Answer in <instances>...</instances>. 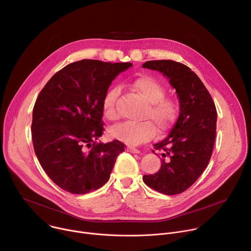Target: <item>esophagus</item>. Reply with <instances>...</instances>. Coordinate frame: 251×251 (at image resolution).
<instances>
[{
	"label": "esophagus",
	"mask_w": 251,
	"mask_h": 251,
	"mask_svg": "<svg viewBox=\"0 0 251 251\" xmlns=\"http://www.w3.org/2000/svg\"><path fill=\"white\" fill-rule=\"evenodd\" d=\"M127 151H130V152H132V153H140V150H138V149H136V148H134V147H128V148H127Z\"/></svg>",
	"instance_id": "esophagus-1"
}]
</instances>
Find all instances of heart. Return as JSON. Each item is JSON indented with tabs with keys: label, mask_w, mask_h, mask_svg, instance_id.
<instances>
[{
	"label": "heart",
	"mask_w": 251,
	"mask_h": 251,
	"mask_svg": "<svg viewBox=\"0 0 251 251\" xmlns=\"http://www.w3.org/2000/svg\"><path fill=\"white\" fill-rule=\"evenodd\" d=\"M131 87L149 103L143 119L150 121L121 123L111 129V135L129 145H140L155 136V127L160 135L169 132L177 117L178 107L173 100L164 99L165 90L161 83L152 76L142 75L131 82ZM119 95L120 89L114 87L103 98V115L109 120L118 117L116 103Z\"/></svg>",
	"instance_id": "1"
}]
</instances>
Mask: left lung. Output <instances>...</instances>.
<instances>
[{
    "mask_svg": "<svg viewBox=\"0 0 251 251\" xmlns=\"http://www.w3.org/2000/svg\"><path fill=\"white\" fill-rule=\"evenodd\" d=\"M143 68L158 71L168 77L180 105L179 117L171 133L153 145L155 150L162 151L160 170L144 176L143 180L157 192L179 194L199 178L210 161L216 139V106L202 80L184 64L153 60L144 63Z\"/></svg>",
    "mask_w": 251,
    "mask_h": 251,
    "instance_id": "1",
    "label": "left lung"
}]
</instances>
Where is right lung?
Here are the masks:
<instances>
[{"mask_svg": "<svg viewBox=\"0 0 251 251\" xmlns=\"http://www.w3.org/2000/svg\"><path fill=\"white\" fill-rule=\"evenodd\" d=\"M132 63L83 59L57 72L35 101L31 134L44 172L60 188L86 194L103 186L125 145L98 143L102 100L112 80Z\"/></svg>", "mask_w": 251, "mask_h": 251, "instance_id": "right-lung-1", "label": "right lung"}]
</instances>
